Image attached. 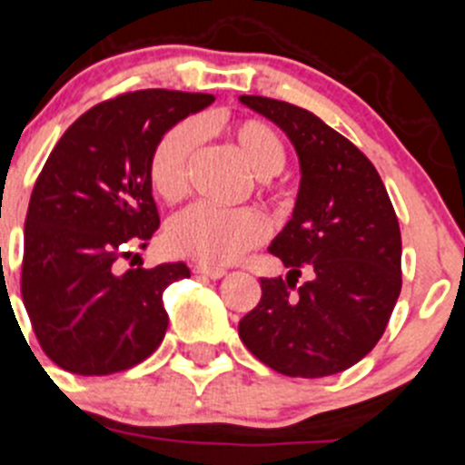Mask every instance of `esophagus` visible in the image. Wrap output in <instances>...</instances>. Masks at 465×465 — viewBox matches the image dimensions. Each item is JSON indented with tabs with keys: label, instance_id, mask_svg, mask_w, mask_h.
<instances>
[{
	"label": "esophagus",
	"instance_id": "esophagus-1",
	"mask_svg": "<svg viewBox=\"0 0 465 465\" xmlns=\"http://www.w3.org/2000/svg\"><path fill=\"white\" fill-rule=\"evenodd\" d=\"M193 272H197V275H206L211 277V280H220V277L227 275V271L220 266H206V263H193Z\"/></svg>",
	"mask_w": 465,
	"mask_h": 465
}]
</instances>
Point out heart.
I'll return each instance as SVG.
<instances>
[{
	"label": "heart",
	"instance_id": "b5f03b06",
	"mask_svg": "<svg viewBox=\"0 0 465 465\" xmlns=\"http://www.w3.org/2000/svg\"><path fill=\"white\" fill-rule=\"evenodd\" d=\"M227 137L257 176L268 179L286 164V146L277 130L259 119H241L227 125ZM202 142L193 119L179 121L160 134L149 155V181L160 199L173 203L185 197L190 167ZM268 223L254 208L190 206L169 223L167 247L179 257L220 266L241 259L266 238Z\"/></svg>",
	"mask_w": 465,
	"mask_h": 465
}]
</instances>
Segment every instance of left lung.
Returning <instances> with one entry per match:
<instances>
[{
	"label": "left lung",
	"mask_w": 465,
	"mask_h": 465,
	"mask_svg": "<svg viewBox=\"0 0 465 465\" xmlns=\"http://www.w3.org/2000/svg\"><path fill=\"white\" fill-rule=\"evenodd\" d=\"M241 103L289 134L302 179L293 218L268 247L289 275L262 277L238 335L284 376L340 374L374 349L401 292L397 213L370 158L319 116L266 95ZM302 270L312 277L296 287Z\"/></svg>",
	"instance_id": "left-lung-1"
}]
</instances>
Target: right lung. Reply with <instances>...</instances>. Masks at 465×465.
Listing matches in <instances>:
<instances>
[{
    "label": "right lung",
    "instance_id": "add662e5",
    "mask_svg": "<svg viewBox=\"0 0 465 465\" xmlns=\"http://www.w3.org/2000/svg\"><path fill=\"white\" fill-rule=\"evenodd\" d=\"M215 101L142 89L86 110L43 164L25 220L20 292L47 358L80 376L124 371L163 341V292L185 263L119 271L160 227L149 155L164 130Z\"/></svg>",
    "mask_w": 465,
    "mask_h": 465
}]
</instances>
